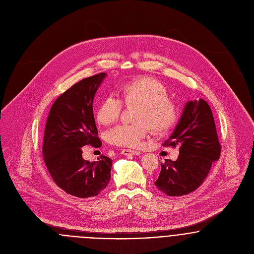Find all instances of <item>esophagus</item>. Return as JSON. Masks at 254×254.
Instances as JSON below:
<instances>
[{"mask_svg": "<svg viewBox=\"0 0 254 254\" xmlns=\"http://www.w3.org/2000/svg\"><path fill=\"white\" fill-rule=\"evenodd\" d=\"M121 154H124V155H139V154H141V151L133 150V149H122Z\"/></svg>", "mask_w": 254, "mask_h": 254, "instance_id": "34e87169", "label": "esophagus"}]
</instances>
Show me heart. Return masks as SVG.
Returning <instances> with one entry per match:
<instances>
[{
	"label": "heart",
	"instance_id": "obj_1",
	"mask_svg": "<svg viewBox=\"0 0 254 254\" xmlns=\"http://www.w3.org/2000/svg\"><path fill=\"white\" fill-rule=\"evenodd\" d=\"M122 97L126 105H138L134 120L136 123H123L108 132L110 144L128 147L141 146L150 133V126L156 132L172 127L178 118V108L168 98L166 87L150 77H140L125 83ZM123 109L122 101L114 95H108L97 110V120L105 125L115 122Z\"/></svg>",
	"mask_w": 254,
	"mask_h": 254
}]
</instances>
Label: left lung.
I'll return each instance as SVG.
<instances>
[{
	"label": "left lung",
	"mask_w": 254,
	"mask_h": 254,
	"mask_svg": "<svg viewBox=\"0 0 254 254\" xmlns=\"http://www.w3.org/2000/svg\"><path fill=\"white\" fill-rule=\"evenodd\" d=\"M163 145L178 146L180 154L175 161L165 159L161 163L154 182L156 188L170 196L196 190L221 152L213 114L204 100L187 102L178 124Z\"/></svg>",
	"instance_id": "obj_1"
}]
</instances>
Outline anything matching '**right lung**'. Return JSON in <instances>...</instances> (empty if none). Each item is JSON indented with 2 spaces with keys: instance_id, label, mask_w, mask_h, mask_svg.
<instances>
[{
  "instance_id": "obj_1",
  "label": "right lung",
  "mask_w": 254,
  "mask_h": 254,
  "mask_svg": "<svg viewBox=\"0 0 254 254\" xmlns=\"http://www.w3.org/2000/svg\"><path fill=\"white\" fill-rule=\"evenodd\" d=\"M106 73L85 78L62 94L52 106L45 127L43 155L54 182L80 198L98 195L110 180L111 159L90 162L82 147L102 145L93 113L95 95Z\"/></svg>"
}]
</instances>
